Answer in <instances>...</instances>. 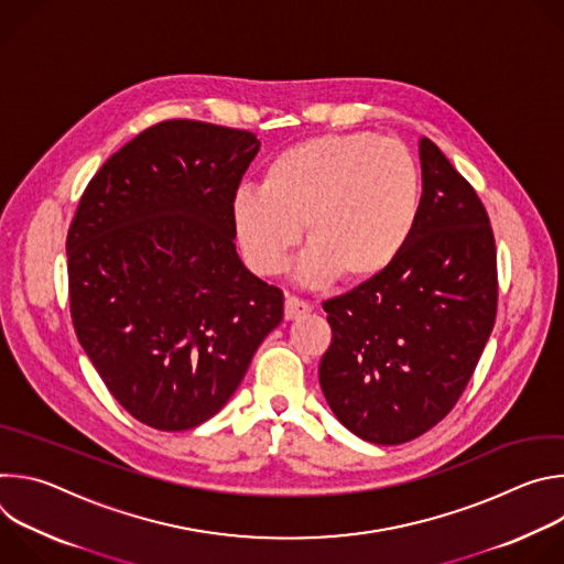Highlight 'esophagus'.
<instances>
[{
    "instance_id": "esophagus-1",
    "label": "esophagus",
    "mask_w": 564,
    "mask_h": 564,
    "mask_svg": "<svg viewBox=\"0 0 564 564\" xmlns=\"http://www.w3.org/2000/svg\"><path fill=\"white\" fill-rule=\"evenodd\" d=\"M312 310V305L299 296H288L285 299V318L292 321V318H299L303 314H307Z\"/></svg>"
}]
</instances>
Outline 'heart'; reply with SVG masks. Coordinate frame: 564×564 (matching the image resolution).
I'll return each mask as SVG.
<instances>
[{
  "label": "heart",
  "mask_w": 564,
  "mask_h": 564,
  "mask_svg": "<svg viewBox=\"0 0 564 564\" xmlns=\"http://www.w3.org/2000/svg\"><path fill=\"white\" fill-rule=\"evenodd\" d=\"M422 209V174L411 149L375 133L316 135L285 147L261 187L231 196V223L246 263L283 272L305 227L299 274L307 283L381 276L411 243Z\"/></svg>",
  "instance_id": "1"
}]
</instances>
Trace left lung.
<instances>
[{
  "label": "left lung",
  "instance_id": "obj_1",
  "mask_svg": "<svg viewBox=\"0 0 564 564\" xmlns=\"http://www.w3.org/2000/svg\"><path fill=\"white\" fill-rule=\"evenodd\" d=\"M422 209L401 257L324 303L333 341L318 383L337 420L372 444H404L462 397L498 312L489 214L440 147L422 138Z\"/></svg>",
  "mask_w": 564,
  "mask_h": 564
}]
</instances>
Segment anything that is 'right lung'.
<instances>
[{"instance_id": "add662e5", "label": "right lung", "mask_w": 564, "mask_h": 564, "mask_svg": "<svg viewBox=\"0 0 564 564\" xmlns=\"http://www.w3.org/2000/svg\"><path fill=\"white\" fill-rule=\"evenodd\" d=\"M252 131L158 122L87 185L66 236L70 318L118 404L158 431L214 417L281 324L283 292L236 254Z\"/></svg>"}]
</instances>
